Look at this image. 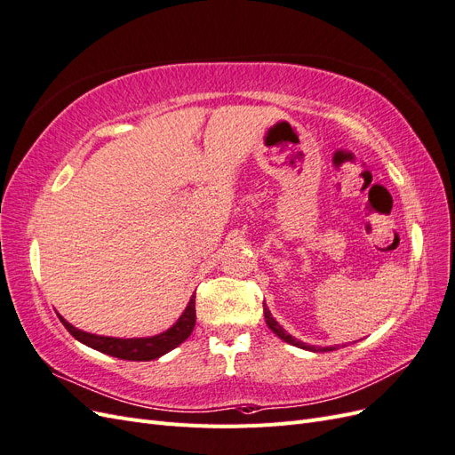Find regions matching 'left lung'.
Masks as SVG:
<instances>
[{
  "label": "left lung",
  "instance_id": "1",
  "mask_svg": "<svg viewBox=\"0 0 455 455\" xmlns=\"http://www.w3.org/2000/svg\"><path fill=\"white\" fill-rule=\"evenodd\" d=\"M264 316H266V323H267V326H269V328L273 330V332L277 334L281 339H284L286 343H292V346H296V347L307 349V351H316V353H319V351H323V353H324V351H334V347H313V346H306V343H301L299 339L292 338L291 334L284 332L283 326H281L277 321L273 319V316H271V313H269V309H267V307H264Z\"/></svg>",
  "mask_w": 455,
  "mask_h": 455
}]
</instances>
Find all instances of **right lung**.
I'll list each match as a JSON object with an SVG mask.
<instances>
[{"mask_svg":"<svg viewBox=\"0 0 455 455\" xmlns=\"http://www.w3.org/2000/svg\"><path fill=\"white\" fill-rule=\"evenodd\" d=\"M60 323L66 326L68 332H70L76 339H79L85 346L117 356L123 361H154L159 359L161 355L169 353L171 349L180 346L182 341L189 338L194 332L196 326V296H191L186 311L182 313L180 319L176 321L174 326H171L167 332H163L154 338H132V339H121V338H106V336H96L87 334L84 330L74 328L70 323H66L60 316Z\"/></svg>","mask_w":455,"mask_h":455,"instance_id":"obj_1","label":"right lung"}]
</instances>
